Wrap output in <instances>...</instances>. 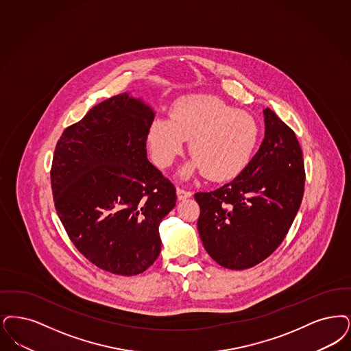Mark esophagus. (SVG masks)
Listing matches in <instances>:
<instances>
[{
	"mask_svg": "<svg viewBox=\"0 0 351 351\" xmlns=\"http://www.w3.org/2000/svg\"><path fill=\"white\" fill-rule=\"evenodd\" d=\"M176 193H178V198L179 199H185V198H189V197L192 196V192H189V191H185V189H182V188H176Z\"/></svg>",
	"mask_w": 351,
	"mask_h": 351,
	"instance_id": "obj_1",
	"label": "esophagus"
}]
</instances>
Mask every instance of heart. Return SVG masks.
Masks as SVG:
<instances>
[{
	"label": "heart",
	"mask_w": 351,
	"mask_h": 351,
	"mask_svg": "<svg viewBox=\"0 0 351 351\" xmlns=\"http://www.w3.org/2000/svg\"><path fill=\"white\" fill-rule=\"evenodd\" d=\"M260 137V126L250 113L225 100L193 94L175 101L171 119H156L149 132L155 163L166 169L182 154L185 140L193 158L180 175L204 171L210 180H228L248 166Z\"/></svg>",
	"instance_id": "1"
}]
</instances>
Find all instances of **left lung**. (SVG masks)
Listing matches in <instances>:
<instances>
[{"label":"left lung","instance_id":"left-lung-1","mask_svg":"<svg viewBox=\"0 0 351 351\" xmlns=\"http://www.w3.org/2000/svg\"><path fill=\"white\" fill-rule=\"evenodd\" d=\"M265 137L232 182L195 195L197 228L211 258L243 270L274 252L293 225L304 193V162L294 130L264 110Z\"/></svg>","mask_w":351,"mask_h":351}]
</instances>
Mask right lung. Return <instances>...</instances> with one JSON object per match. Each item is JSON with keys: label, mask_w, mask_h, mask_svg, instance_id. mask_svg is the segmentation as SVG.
<instances>
[{"label": "right lung", "mask_w": 351, "mask_h": 351, "mask_svg": "<svg viewBox=\"0 0 351 351\" xmlns=\"http://www.w3.org/2000/svg\"><path fill=\"white\" fill-rule=\"evenodd\" d=\"M154 111L128 93L93 107L57 141L51 182L57 215L94 265L136 276L160 253L159 225L176 189L147 160Z\"/></svg>", "instance_id": "right-lung-1"}]
</instances>
